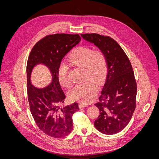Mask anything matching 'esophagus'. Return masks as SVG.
<instances>
[{"mask_svg":"<svg viewBox=\"0 0 159 159\" xmlns=\"http://www.w3.org/2000/svg\"><path fill=\"white\" fill-rule=\"evenodd\" d=\"M79 108H84V107H87V106H88V105H86V104H84V103H79Z\"/></svg>","mask_w":159,"mask_h":159,"instance_id":"34e87169","label":"esophagus"}]
</instances>
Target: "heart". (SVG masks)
<instances>
[{"label":"heart","instance_id":"1","mask_svg":"<svg viewBox=\"0 0 159 159\" xmlns=\"http://www.w3.org/2000/svg\"><path fill=\"white\" fill-rule=\"evenodd\" d=\"M72 65L84 69V79L82 84L75 85L68 93L71 101L88 103L97 95V85L102 82L107 70V57L101 49H95L90 46H80L72 52L68 59ZM68 67L61 64L57 70V77L60 84L65 88L70 85L68 77Z\"/></svg>","mask_w":159,"mask_h":159}]
</instances>
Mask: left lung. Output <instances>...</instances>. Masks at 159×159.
Wrapping results in <instances>:
<instances>
[{
	"mask_svg": "<svg viewBox=\"0 0 159 159\" xmlns=\"http://www.w3.org/2000/svg\"><path fill=\"white\" fill-rule=\"evenodd\" d=\"M81 36L94 43L107 57L108 73L99 102L95 104L100 113L94 126L103 134H117L129 124L136 106L137 84L131 61L110 37L94 33Z\"/></svg>",
	"mask_w": 159,
	"mask_h": 159,
	"instance_id": "left-lung-1",
	"label": "left lung"
}]
</instances>
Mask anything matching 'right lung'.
<instances>
[{"label":"right lung","mask_w":159,"mask_h":159,"mask_svg":"<svg viewBox=\"0 0 159 159\" xmlns=\"http://www.w3.org/2000/svg\"><path fill=\"white\" fill-rule=\"evenodd\" d=\"M80 40L79 34L48 35L36 43L28 56L26 77L30 110L38 127L52 138H63L71 132L72 115L79 109L77 103L60 108L66 96L60 85L57 70L64 56ZM39 63L46 65L53 76L52 82L43 89H37L30 83L32 69Z\"/></svg>","instance_id":"obj_1"}]
</instances>
